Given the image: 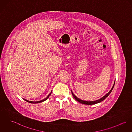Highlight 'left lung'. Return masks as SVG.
<instances>
[{"label": "left lung", "instance_id": "1", "mask_svg": "<svg viewBox=\"0 0 132 132\" xmlns=\"http://www.w3.org/2000/svg\"><path fill=\"white\" fill-rule=\"evenodd\" d=\"M115 82H116V80H115V81H114V84H113V85L112 88L111 89V90L108 92V93L106 95H105L103 97H102V98H101L100 99H98V100H97L92 101H85V100H83L80 99H79V98H78L77 97H76V96H75V95H74L73 93L72 92V96L73 97V98H74L77 101L81 103H82V104H86V105H93V104H95L101 102L102 101L104 100L110 94V93L111 92L112 89H113V87H114V84H115Z\"/></svg>", "mask_w": 132, "mask_h": 132}]
</instances>
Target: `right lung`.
Segmentation results:
<instances>
[{
    "label": "right lung",
    "mask_w": 132,
    "mask_h": 132,
    "mask_svg": "<svg viewBox=\"0 0 132 132\" xmlns=\"http://www.w3.org/2000/svg\"><path fill=\"white\" fill-rule=\"evenodd\" d=\"M51 92H52V91H51V92L50 93V94L48 95V96H47L46 98H45V99H43V100H40V101H29V100H28L25 99H24L25 100V101H27V102H29V103H40V102H43V101H45L46 100H47V99H48V98H49V97L50 96V95H51Z\"/></svg>",
    "instance_id": "obj_1"
}]
</instances>
